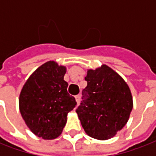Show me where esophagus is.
<instances>
[{
	"instance_id": "1",
	"label": "esophagus",
	"mask_w": 156,
	"mask_h": 156,
	"mask_svg": "<svg viewBox=\"0 0 156 156\" xmlns=\"http://www.w3.org/2000/svg\"><path fill=\"white\" fill-rule=\"evenodd\" d=\"M75 100H76V102L78 103H79L80 102V95H77L75 96Z\"/></svg>"
}]
</instances>
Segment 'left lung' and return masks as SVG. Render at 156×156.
I'll return each instance as SVG.
<instances>
[{
    "instance_id": "left-lung-1",
    "label": "left lung",
    "mask_w": 156,
    "mask_h": 156,
    "mask_svg": "<svg viewBox=\"0 0 156 156\" xmlns=\"http://www.w3.org/2000/svg\"><path fill=\"white\" fill-rule=\"evenodd\" d=\"M82 101L76 109L88 135L107 140L126 126L133 108V98L127 83L106 65L88 69Z\"/></svg>"
}]
</instances>
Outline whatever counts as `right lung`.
<instances>
[{
  "label": "right lung",
  "instance_id": "1",
  "mask_svg": "<svg viewBox=\"0 0 156 156\" xmlns=\"http://www.w3.org/2000/svg\"><path fill=\"white\" fill-rule=\"evenodd\" d=\"M65 66L50 61L30 76L19 95V109L30 131L44 139H54L62 133L67 114L77 102L67 91Z\"/></svg>",
  "mask_w": 156,
  "mask_h": 156
}]
</instances>
